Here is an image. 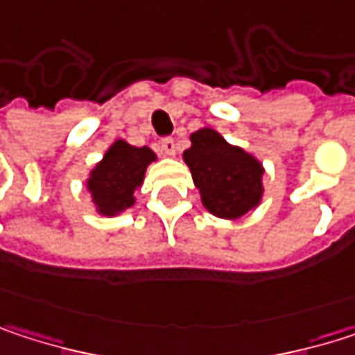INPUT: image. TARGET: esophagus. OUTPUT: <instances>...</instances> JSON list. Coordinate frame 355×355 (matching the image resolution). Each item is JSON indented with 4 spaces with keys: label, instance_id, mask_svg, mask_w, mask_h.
I'll use <instances>...</instances> for the list:
<instances>
[{
    "label": "esophagus",
    "instance_id": "1",
    "mask_svg": "<svg viewBox=\"0 0 355 355\" xmlns=\"http://www.w3.org/2000/svg\"><path fill=\"white\" fill-rule=\"evenodd\" d=\"M160 150H162V154H166V156H175V154H177V144H175V139H173V137H164V139L160 141Z\"/></svg>",
    "mask_w": 355,
    "mask_h": 355
}]
</instances>
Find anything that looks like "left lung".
I'll list each match as a JSON object with an SVG mask.
<instances>
[{"mask_svg":"<svg viewBox=\"0 0 355 355\" xmlns=\"http://www.w3.org/2000/svg\"><path fill=\"white\" fill-rule=\"evenodd\" d=\"M182 160L191 171L203 207L222 220H239L263 201L265 166L241 146L224 139L211 127L191 133Z\"/></svg>","mask_w":355,"mask_h":355,"instance_id":"left-lung-1","label":"left lung"}]
</instances>
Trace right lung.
Segmentation results:
<instances>
[{"label": "right lung", "instance_id": "1", "mask_svg": "<svg viewBox=\"0 0 355 355\" xmlns=\"http://www.w3.org/2000/svg\"><path fill=\"white\" fill-rule=\"evenodd\" d=\"M158 156L148 146L137 148L114 139L86 178L90 201L98 216H121L135 205V191L144 184L146 171Z\"/></svg>", "mask_w": 355, "mask_h": 355}]
</instances>
